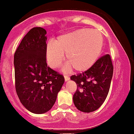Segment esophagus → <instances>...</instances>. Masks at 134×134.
<instances>
[{
	"label": "esophagus",
	"instance_id": "obj_1",
	"mask_svg": "<svg viewBox=\"0 0 134 134\" xmlns=\"http://www.w3.org/2000/svg\"><path fill=\"white\" fill-rule=\"evenodd\" d=\"M64 79H65V81H68L70 80V77L67 75H65L64 76Z\"/></svg>",
	"mask_w": 134,
	"mask_h": 134
}]
</instances>
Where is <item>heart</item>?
Wrapping results in <instances>:
<instances>
[{"instance_id": "1", "label": "heart", "mask_w": 134, "mask_h": 134, "mask_svg": "<svg viewBox=\"0 0 134 134\" xmlns=\"http://www.w3.org/2000/svg\"><path fill=\"white\" fill-rule=\"evenodd\" d=\"M103 44V37L99 31L80 29L59 36L56 42L51 40L46 48L47 62L56 68L64 59L68 62L63 70L83 72L89 69L99 58Z\"/></svg>"}]
</instances>
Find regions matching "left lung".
Wrapping results in <instances>:
<instances>
[{"label":"left lung","mask_w":134,"mask_h":134,"mask_svg":"<svg viewBox=\"0 0 134 134\" xmlns=\"http://www.w3.org/2000/svg\"><path fill=\"white\" fill-rule=\"evenodd\" d=\"M113 70L111 57L107 54L86 72L71 76L70 79L77 86L73 95L77 109L89 113L100 108L109 92Z\"/></svg>","instance_id":"obj_1"}]
</instances>
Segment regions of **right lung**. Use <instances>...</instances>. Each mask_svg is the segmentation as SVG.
Instances as JSON below:
<instances>
[{"mask_svg":"<svg viewBox=\"0 0 134 134\" xmlns=\"http://www.w3.org/2000/svg\"><path fill=\"white\" fill-rule=\"evenodd\" d=\"M46 34L42 27L31 29L14 54L18 97L26 109L37 114L51 109L64 83L62 75L47 66Z\"/></svg>","mask_w":134,"mask_h":134,"instance_id":"1","label":"right lung"}]
</instances>
